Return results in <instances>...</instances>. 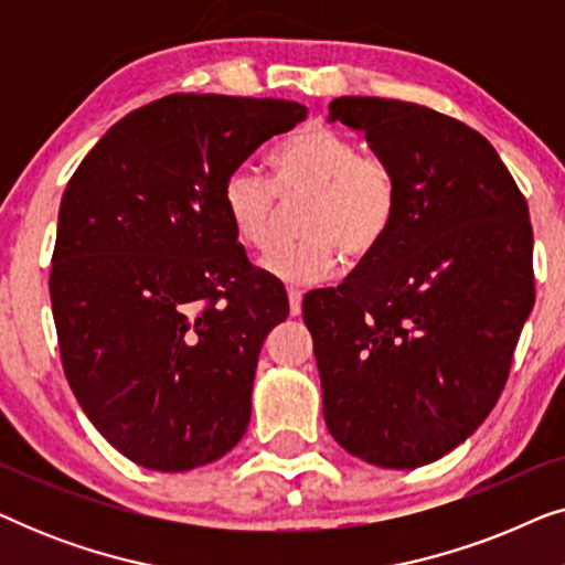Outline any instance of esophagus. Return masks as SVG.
<instances>
[{
	"instance_id": "obj_1",
	"label": "esophagus",
	"mask_w": 565,
	"mask_h": 565,
	"mask_svg": "<svg viewBox=\"0 0 565 565\" xmlns=\"http://www.w3.org/2000/svg\"><path fill=\"white\" fill-rule=\"evenodd\" d=\"M288 300H290V313L300 316V308H303V292L296 288H288Z\"/></svg>"
}]
</instances>
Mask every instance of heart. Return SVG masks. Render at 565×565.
Returning a JSON list of instances; mask_svg holds the SVG:
<instances>
[{"instance_id":"heart-1","label":"heart","mask_w":565,"mask_h":565,"mask_svg":"<svg viewBox=\"0 0 565 565\" xmlns=\"http://www.w3.org/2000/svg\"><path fill=\"white\" fill-rule=\"evenodd\" d=\"M273 180L252 167H238L221 190L223 213L238 242L262 249L273 234L277 198L308 192L300 205L298 238L277 242L262 267L277 280L311 285L331 275L337 254L362 259L388 234L398 207V182L391 164L360 153L350 136L311 126L280 141L269 153Z\"/></svg>"}]
</instances>
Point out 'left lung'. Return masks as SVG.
<instances>
[{"label":"left lung","mask_w":565,"mask_h":565,"mask_svg":"<svg viewBox=\"0 0 565 565\" xmlns=\"http://www.w3.org/2000/svg\"><path fill=\"white\" fill-rule=\"evenodd\" d=\"M398 182L388 234L337 288L303 298L331 437L419 468L481 427L535 303L527 200L478 130L424 105L337 97Z\"/></svg>","instance_id":"left-lung-1"}]
</instances>
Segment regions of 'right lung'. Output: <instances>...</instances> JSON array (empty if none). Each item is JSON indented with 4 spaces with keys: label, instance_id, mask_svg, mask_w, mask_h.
<instances>
[{
    "label": "right lung",
    "instance_id": "obj_1",
    "mask_svg": "<svg viewBox=\"0 0 565 565\" xmlns=\"http://www.w3.org/2000/svg\"><path fill=\"white\" fill-rule=\"evenodd\" d=\"M300 120L288 99L169 95L115 122L66 184L49 282L61 365L136 466L180 473L244 437L259 350L290 308L221 190Z\"/></svg>",
    "mask_w": 565,
    "mask_h": 565
}]
</instances>
